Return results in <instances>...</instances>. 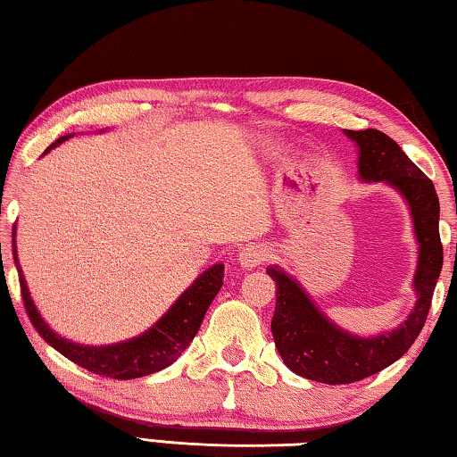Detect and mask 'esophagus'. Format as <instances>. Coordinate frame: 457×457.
<instances>
[{"label":"esophagus","instance_id":"obj_1","mask_svg":"<svg viewBox=\"0 0 457 457\" xmlns=\"http://www.w3.org/2000/svg\"><path fill=\"white\" fill-rule=\"evenodd\" d=\"M266 256H268V250L262 244H245L242 250H239V253H237V262H239V266L242 268H245V270H252V268H256V266H260L262 262L266 260Z\"/></svg>","mask_w":457,"mask_h":457}]
</instances>
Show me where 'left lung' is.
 Instances as JSON below:
<instances>
[{
	"instance_id": "8db88e82",
	"label": "left lung",
	"mask_w": 457,
	"mask_h": 457,
	"mask_svg": "<svg viewBox=\"0 0 457 457\" xmlns=\"http://www.w3.org/2000/svg\"><path fill=\"white\" fill-rule=\"evenodd\" d=\"M343 133L359 149V179L389 185L409 207L417 242V268L413 274L417 300L399 327L361 337L332 322L296 278L280 266H268L266 272L278 286L272 319L278 353L292 373L328 385L361 381L403 357L428 319L433 290L444 264L439 199L431 179L381 130Z\"/></svg>"
}]
</instances>
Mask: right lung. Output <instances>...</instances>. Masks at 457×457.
I'll list each match as a JSON object with an SVG mask.
<instances>
[{
	"label": "right lung",
	"mask_w": 457,
	"mask_h": 457,
	"mask_svg": "<svg viewBox=\"0 0 457 457\" xmlns=\"http://www.w3.org/2000/svg\"><path fill=\"white\" fill-rule=\"evenodd\" d=\"M71 137L72 135L60 137L58 141H54L48 149L44 151V154H48L52 149H56L58 145L68 141ZM12 237L13 260L15 268H18L21 286V298H24V306L29 320H32L36 330L40 332V337L60 354H64L66 359H71L82 369H88L90 373L103 377L120 378V381L157 373V370H163L165 367L173 365V362L181 357V353L187 349L193 337L197 335L207 308H210L212 300L218 296L223 284V264L218 262V264L207 268L205 272H201L195 280H193L189 288L175 300L171 308H169L149 330H145L143 335L112 345H80L74 343L71 338H64L58 335V332H54L50 328V324L42 319L40 312H37L34 300L29 296L24 272H21V266L18 262L15 228L12 231Z\"/></svg>",
	"instance_id": "add662e5"
}]
</instances>
